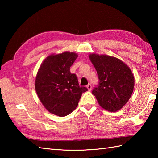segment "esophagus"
Returning <instances> with one entry per match:
<instances>
[{
    "label": "esophagus",
    "mask_w": 158,
    "mask_h": 158,
    "mask_svg": "<svg viewBox=\"0 0 158 158\" xmlns=\"http://www.w3.org/2000/svg\"><path fill=\"white\" fill-rule=\"evenodd\" d=\"M92 85L90 84V83H89V84L87 85V88H88V89L89 90V91H91V89H92Z\"/></svg>",
    "instance_id": "esophagus-1"
}]
</instances>
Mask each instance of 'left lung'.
I'll list each match as a JSON object with an SVG mask.
<instances>
[{"instance_id": "left-lung-1", "label": "left lung", "mask_w": 158, "mask_h": 158, "mask_svg": "<svg viewBox=\"0 0 158 158\" xmlns=\"http://www.w3.org/2000/svg\"><path fill=\"white\" fill-rule=\"evenodd\" d=\"M89 58L99 79L92 94L104 109L117 111L126 105L133 92L135 77L132 70L115 57L92 53Z\"/></svg>"}]
</instances>
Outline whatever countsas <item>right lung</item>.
<instances>
[{
    "label": "right lung",
    "mask_w": 158,
    "mask_h": 158,
    "mask_svg": "<svg viewBox=\"0 0 158 158\" xmlns=\"http://www.w3.org/2000/svg\"><path fill=\"white\" fill-rule=\"evenodd\" d=\"M78 55L65 52L50 55L40 66L35 79V89L45 109L52 114L64 117L72 113L78 105L82 93L88 91L80 87L75 74L70 67Z\"/></svg>",
    "instance_id": "right-lung-1"
}]
</instances>
